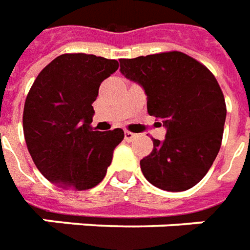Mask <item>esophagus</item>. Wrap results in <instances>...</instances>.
<instances>
[{
    "mask_svg": "<svg viewBox=\"0 0 250 250\" xmlns=\"http://www.w3.org/2000/svg\"><path fill=\"white\" fill-rule=\"evenodd\" d=\"M138 137V134H134V132H131V131H125V139L127 142H132L135 138Z\"/></svg>",
    "mask_w": 250,
    "mask_h": 250,
    "instance_id": "1",
    "label": "esophagus"
}]
</instances>
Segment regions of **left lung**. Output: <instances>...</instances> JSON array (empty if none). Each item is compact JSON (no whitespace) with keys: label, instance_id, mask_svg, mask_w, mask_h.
<instances>
[{"label":"left lung","instance_id":"8db88e82","mask_svg":"<svg viewBox=\"0 0 250 250\" xmlns=\"http://www.w3.org/2000/svg\"><path fill=\"white\" fill-rule=\"evenodd\" d=\"M119 62L122 74L145 89L147 112L167 127L165 139H153L151 153L141 160L143 176L164 191L196 186L222 143L226 104L216 78L180 51Z\"/></svg>","mask_w":250,"mask_h":250}]
</instances>
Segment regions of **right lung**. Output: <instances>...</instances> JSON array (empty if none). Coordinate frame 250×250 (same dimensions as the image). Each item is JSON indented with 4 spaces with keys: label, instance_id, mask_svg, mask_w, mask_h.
<instances>
[{
    "label": "right lung",
    "instance_id": "obj_1",
    "mask_svg": "<svg viewBox=\"0 0 250 250\" xmlns=\"http://www.w3.org/2000/svg\"><path fill=\"white\" fill-rule=\"evenodd\" d=\"M115 59L63 54L47 64L29 89L22 113L28 151L39 172L57 187L93 188L105 177L122 128L96 131L92 107L101 83L118 70Z\"/></svg>",
    "mask_w": 250,
    "mask_h": 250
}]
</instances>
